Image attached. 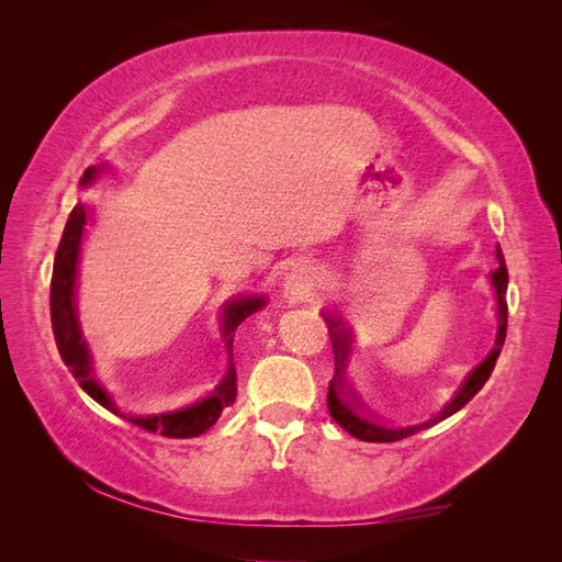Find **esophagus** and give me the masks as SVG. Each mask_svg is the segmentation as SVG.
<instances>
[{"label": "esophagus", "instance_id": "esophagus-1", "mask_svg": "<svg viewBox=\"0 0 562 562\" xmlns=\"http://www.w3.org/2000/svg\"><path fill=\"white\" fill-rule=\"evenodd\" d=\"M314 291V271L312 267H297L285 279V297L291 304L304 302Z\"/></svg>", "mask_w": 562, "mask_h": 562}]
</instances>
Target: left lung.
Segmentation results:
<instances>
[{
	"instance_id": "1",
	"label": "left lung",
	"mask_w": 562,
	"mask_h": 562,
	"mask_svg": "<svg viewBox=\"0 0 562 562\" xmlns=\"http://www.w3.org/2000/svg\"><path fill=\"white\" fill-rule=\"evenodd\" d=\"M497 262L499 267L492 271V285H495V293H497V314H499V328H497V342L495 349L487 353V359L475 366L469 378L464 380V384L457 389V394L450 403H446L440 411L422 424H415V427H389V424H382L378 419H372L370 415L363 413V407L356 403V398L349 394L347 382H345V370L349 363V353H351V339L347 335V330L339 326V321L330 314H326L328 323V333H330V342H333V353H335V375L330 380L328 386V411L333 415V419L339 424V427L347 429L353 438L359 440H368V443H394V440L407 438L417 431H424L434 427V424L448 419L450 415H454L457 411H462V407L479 394L483 389V384L487 382V378L492 375V370H495V363L499 359V351L504 347V337H506V318H508V307H506V285H508V271H506V262H504V255L502 248L497 246Z\"/></svg>"
}]
</instances>
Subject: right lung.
Returning a JSON list of instances; mask_svg holds the SVG:
<instances>
[{
  "label": "right lung",
  "mask_w": 562,
  "mask_h": 562,
  "mask_svg": "<svg viewBox=\"0 0 562 562\" xmlns=\"http://www.w3.org/2000/svg\"><path fill=\"white\" fill-rule=\"evenodd\" d=\"M98 171L89 168L81 178V187H89L95 180ZM83 225H87V206L77 203L72 209L67 225L63 232V239L56 250L54 260V277H50V326H54V337L60 351L63 363L70 368L79 386L87 394L100 403L108 411L122 415L116 411L108 391L93 380L91 368V353L87 347V339L81 337V328L77 321V307H75V283H77V262H79V246L83 236ZM265 307V297H239L232 300L223 307V335L225 347L229 351V368L223 382L217 384L211 396L201 398L192 405L180 407V411L161 413V415H147V417H131L133 424H138L145 431H157L168 438H194L203 431H209L217 417L223 415L225 407H229L236 398V370L232 361V342L234 330L241 326L252 312Z\"/></svg>",
  "instance_id": "right-lung-1"
}]
</instances>
